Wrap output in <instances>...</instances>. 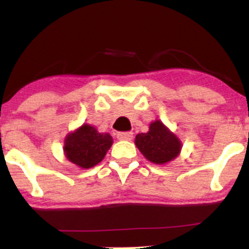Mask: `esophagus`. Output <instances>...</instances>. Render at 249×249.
I'll return each instance as SVG.
<instances>
[{"label":"esophagus","instance_id":"34e87169","mask_svg":"<svg viewBox=\"0 0 249 249\" xmlns=\"http://www.w3.org/2000/svg\"><path fill=\"white\" fill-rule=\"evenodd\" d=\"M117 138L119 141H131L133 138V133L132 132H119L117 133Z\"/></svg>","mask_w":249,"mask_h":249}]
</instances>
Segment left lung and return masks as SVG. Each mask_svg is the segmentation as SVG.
Returning <instances> with one entry per match:
<instances>
[{"instance_id":"obj_1","label":"left lung","mask_w":249,"mask_h":249,"mask_svg":"<svg viewBox=\"0 0 249 249\" xmlns=\"http://www.w3.org/2000/svg\"><path fill=\"white\" fill-rule=\"evenodd\" d=\"M134 144L148 161L164 165L174 160L181 151V142L159 119L152 122L146 133H138Z\"/></svg>"}]
</instances>
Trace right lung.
Masks as SVG:
<instances>
[{
    "instance_id": "right-lung-1",
    "label": "right lung",
    "mask_w": 249,
    "mask_h": 249,
    "mask_svg": "<svg viewBox=\"0 0 249 249\" xmlns=\"http://www.w3.org/2000/svg\"><path fill=\"white\" fill-rule=\"evenodd\" d=\"M112 142L108 133L98 132L92 125L83 124L65 137L63 151L68 160L87 170L104 159Z\"/></svg>"
}]
</instances>
